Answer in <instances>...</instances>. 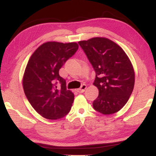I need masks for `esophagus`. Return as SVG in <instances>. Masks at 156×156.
Segmentation results:
<instances>
[{
  "mask_svg": "<svg viewBox=\"0 0 156 156\" xmlns=\"http://www.w3.org/2000/svg\"><path fill=\"white\" fill-rule=\"evenodd\" d=\"M86 88H87V86L86 84H83V85L81 86L80 88L76 90V92H79V93H83V92H85Z\"/></svg>",
  "mask_w": 156,
  "mask_h": 156,
  "instance_id": "esophagus-1",
  "label": "esophagus"
}]
</instances>
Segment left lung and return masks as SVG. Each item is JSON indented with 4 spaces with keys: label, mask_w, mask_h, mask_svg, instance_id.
Here are the masks:
<instances>
[{
    "label": "left lung",
    "mask_w": 156,
    "mask_h": 156,
    "mask_svg": "<svg viewBox=\"0 0 156 156\" xmlns=\"http://www.w3.org/2000/svg\"><path fill=\"white\" fill-rule=\"evenodd\" d=\"M96 73L94 85L99 96L92 105L103 114L119 112L132 93L135 74L129 57L121 46L105 37H93L80 41Z\"/></svg>",
    "instance_id": "1"
}]
</instances>
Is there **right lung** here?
Returning <instances> with one entry per match:
<instances>
[{
  "label": "right lung",
  "mask_w": 156,
  "mask_h": 156,
  "mask_svg": "<svg viewBox=\"0 0 156 156\" xmlns=\"http://www.w3.org/2000/svg\"><path fill=\"white\" fill-rule=\"evenodd\" d=\"M78 48L76 42H45L34 51L27 63L23 80L24 94L44 118L62 119L70 110L74 94L66 89L59 70Z\"/></svg>",
  "instance_id": "1"
}]
</instances>
